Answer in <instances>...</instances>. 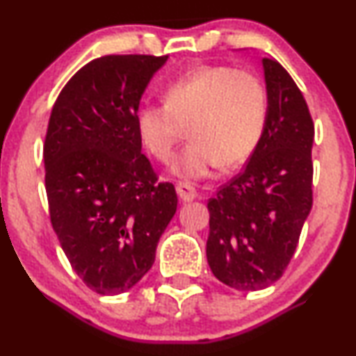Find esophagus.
Returning <instances> with one entry per match:
<instances>
[{
  "label": "esophagus",
  "instance_id": "34e87169",
  "mask_svg": "<svg viewBox=\"0 0 356 356\" xmlns=\"http://www.w3.org/2000/svg\"><path fill=\"white\" fill-rule=\"evenodd\" d=\"M175 191H177V195L184 202H191L197 197V191H195L192 186H189V184H184V182L177 184Z\"/></svg>",
  "mask_w": 356,
  "mask_h": 356
}]
</instances>
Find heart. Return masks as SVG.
<instances>
[{"instance_id":"1","label":"heart","mask_w":356,"mask_h":356,"mask_svg":"<svg viewBox=\"0 0 356 356\" xmlns=\"http://www.w3.org/2000/svg\"><path fill=\"white\" fill-rule=\"evenodd\" d=\"M164 99L165 104L137 108L136 130L155 159L169 162L187 127L191 142L172 164V174L182 181L209 177L220 162L241 164L263 137L266 90L248 72L202 65L170 81Z\"/></svg>"}]
</instances>
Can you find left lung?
Returning <instances> with one entry per match:
<instances>
[{"label":"left lung","mask_w":356,"mask_h":356,"mask_svg":"<svg viewBox=\"0 0 356 356\" xmlns=\"http://www.w3.org/2000/svg\"><path fill=\"white\" fill-rule=\"evenodd\" d=\"M268 117L238 177L209 199L207 263L220 283L257 291L283 276L313 206L314 125L295 80L263 58Z\"/></svg>","instance_id":"left-lung-1"}]
</instances>
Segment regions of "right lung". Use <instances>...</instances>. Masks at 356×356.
Returning a JSON list of instances; mask_svg holds the SVG:
<instances>
[{
	"mask_svg": "<svg viewBox=\"0 0 356 356\" xmlns=\"http://www.w3.org/2000/svg\"><path fill=\"white\" fill-rule=\"evenodd\" d=\"M169 56L108 55L80 68L53 105L44 138L51 226L73 271L99 295H120L152 268L177 209L142 154L136 113Z\"/></svg>",
	"mask_w": 356,
	"mask_h": 356,
	"instance_id": "obj_1",
	"label": "right lung"
}]
</instances>
